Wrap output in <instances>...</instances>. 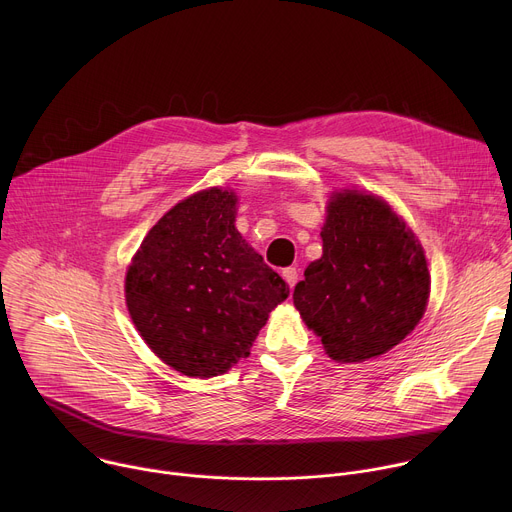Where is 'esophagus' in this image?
<instances>
[{"instance_id": "1", "label": "esophagus", "mask_w": 512, "mask_h": 512, "mask_svg": "<svg viewBox=\"0 0 512 512\" xmlns=\"http://www.w3.org/2000/svg\"><path fill=\"white\" fill-rule=\"evenodd\" d=\"M281 275H283V279L287 281L289 287H294V285L298 283V269H296V267H285V269L281 271Z\"/></svg>"}]
</instances>
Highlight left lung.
<instances>
[{
  "label": "left lung",
  "instance_id": "left-lung-1",
  "mask_svg": "<svg viewBox=\"0 0 512 512\" xmlns=\"http://www.w3.org/2000/svg\"><path fill=\"white\" fill-rule=\"evenodd\" d=\"M429 281L423 249L403 218L373 194L342 190L330 196L322 257L306 267L294 306L330 358L362 362L417 326Z\"/></svg>",
  "mask_w": 512,
  "mask_h": 512
}]
</instances>
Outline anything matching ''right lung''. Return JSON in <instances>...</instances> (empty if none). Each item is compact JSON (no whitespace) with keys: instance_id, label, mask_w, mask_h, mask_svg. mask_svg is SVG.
<instances>
[{"instance_id":"right-lung-1","label":"right lung","mask_w":512,"mask_h":512,"mask_svg":"<svg viewBox=\"0 0 512 512\" xmlns=\"http://www.w3.org/2000/svg\"><path fill=\"white\" fill-rule=\"evenodd\" d=\"M237 196L208 188L170 208L125 277L141 338L172 369L210 379L249 356L287 283L235 229Z\"/></svg>"}]
</instances>
